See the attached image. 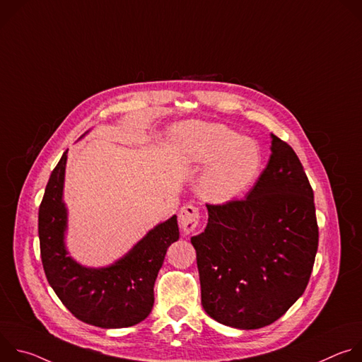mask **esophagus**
<instances>
[{"label":"esophagus","instance_id":"esophagus-1","mask_svg":"<svg viewBox=\"0 0 362 362\" xmlns=\"http://www.w3.org/2000/svg\"><path fill=\"white\" fill-rule=\"evenodd\" d=\"M199 219H200V214H199V209L196 208V206L193 204H185L180 214H179V225H180V229L189 235L192 233L197 223H199Z\"/></svg>","mask_w":362,"mask_h":362}]
</instances>
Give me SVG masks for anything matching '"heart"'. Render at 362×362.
<instances>
[{"label":"heart","mask_w":362,"mask_h":362,"mask_svg":"<svg viewBox=\"0 0 362 362\" xmlns=\"http://www.w3.org/2000/svg\"><path fill=\"white\" fill-rule=\"evenodd\" d=\"M187 159L208 165L200 179V193L212 202L239 196L257 176L262 154L250 139L223 124H192L183 130Z\"/></svg>","instance_id":"1"}]
</instances>
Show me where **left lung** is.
Returning <instances> with one entry per match:
<instances>
[{
  "mask_svg": "<svg viewBox=\"0 0 362 362\" xmlns=\"http://www.w3.org/2000/svg\"><path fill=\"white\" fill-rule=\"evenodd\" d=\"M271 158L243 199L206 203L196 249L202 305L215 321L257 329L303 293L315 262L314 190L293 148L272 134Z\"/></svg>",
  "mask_w": 362,
  "mask_h": 362,
  "instance_id": "8db88e82",
  "label": "left lung"
}]
</instances>
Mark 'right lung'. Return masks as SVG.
I'll list each match as a JSON object with an SVG mask.
<instances>
[{"label": "right lung", "instance_id": "right-lung-1", "mask_svg": "<svg viewBox=\"0 0 362 362\" xmlns=\"http://www.w3.org/2000/svg\"><path fill=\"white\" fill-rule=\"evenodd\" d=\"M67 150L51 172L38 209V236L42 268L48 284L80 321L100 328H126L150 314L153 286L168 247L179 239L177 218L151 229L112 267L91 269L67 256L64 230L67 211L63 185Z\"/></svg>", "mask_w": 362, "mask_h": 362}]
</instances>
